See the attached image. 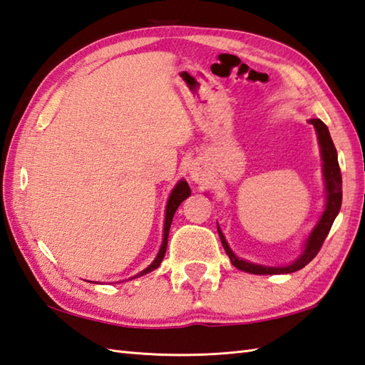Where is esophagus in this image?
Segmentation results:
<instances>
[{
    "mask_svg": "<svg viewBox=\"0 0 365 365\" xmlns=\"http://www.w3.org/2000/svg\"><path fill=\"white\" fill-rule=\"evenodd\" d=\"M190 176H192V180H194V181H200V173H198L197 170H192Z\"/></svg>",
    "mask_w": 365,
    "mask_h": 365,
    "instance_id": "obj_1",
    "label": "esophagus"
}]
</instances>
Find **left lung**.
<instances>
[{"label":"left lung","mask_w":365,"mask_h":365,"mask_svg":"<svg viewBox=\"0 0 365 365\" xmlns=\"http://www.w3.org/2000/svg\"><path fill=\"white\" fill-rule=\"evenodd\" d=\"M308 122L313 123L316 133H318L321 159H322V175H324V185H326V194H327L326 210L322 212L318 224L314 225L310 237H308V240L305 242L304 252L300 254L297 260H294L292 264L284 265V267L259 265V264L247 262V260L237 257L230 250L229 243L225 242L224 233L217 225L219 238H221V243L224 246L227 256L230 257L232 265H235L238 270L254 273V274H281V273H292V272L300 270V268H304L307 264H310L316 257V254L319 252L321 246L324 243V240L327 237L329 230H331L336 215H339L340 206H341V173L339 167V159H336V149L334 146L331 133H329V128L324 122L321 119H310Z\"/></svg>","instance_id":"8db88e82"}]
</instances>
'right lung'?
<instances>
[{"label":"right lung","instance_id":"obj_1","mask_svg":"<svg viewBox=\"0 0 365 365\" xmlns=\"http://www.w3.org/2000/svg\"><path fill=\"white\" fill-rule=\"evenodd\" d=\"M190 195V187L189 184L185 182L184 180H181L180 182H178L175 185V189L171 190V195L168 198V203H167V211H165V224H163V242H162V246H160V251L159 254H157V257L154 259V262L150 264L148 268H144V270L138 274H135V277H132L130 279L133 278H138V277H143V274H146L149 272L155 270L157 267H159L162 264V260L165 257V252H167V243H168V232H170V225H171V221H173V216L176 210L180 208V205Z\"/></svg>","mask_w":365,"mask_h":365}]
</instances>
